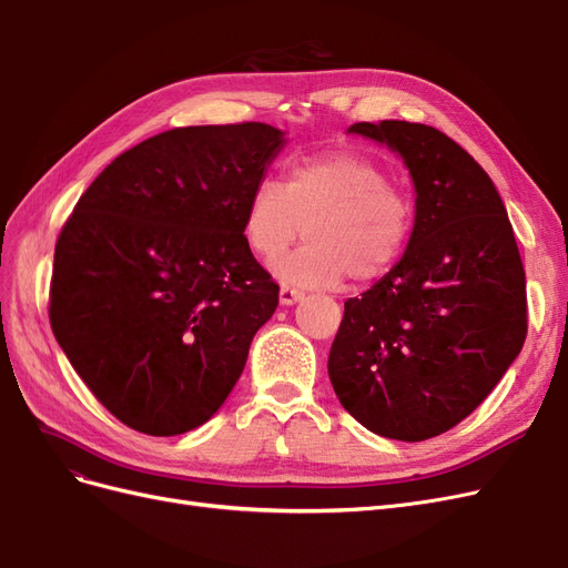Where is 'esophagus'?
<instances>
[{
	"instance_id": "34e87169",
	"label": "esophagus",
	"mask_w": 568,
	"mask_h": 568,
	"mask_svg": "<svg viewBox=\"0 0 568 568\" xmlns=\"http://www.w3.org/2000/svg\"><path fill=\"white\" fill-rule=\"evenodd\" d=\"M301 298H303V294H301V291H296V288H291V286H282L280 288V303L282 305H294Z\"/></svg>"
}]
</instances>
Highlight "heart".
Listing matches in <instances>:
<instances>
[{"label":"heart","mask_w":568,"mask_h":568,"mask_svg":"<svg viewBox=\"0 0 568 568\" xmlns=\"http://www.w3.org/2000/svg\"><path fill=\"white\" fill-rule=\"evenodd\" d=\"M307 244L280 257L274 274L307 288L382 277L415 232V205L384 170L357 153H322L298 161L286 182L263 178L244 213L248 248L272 261L303 234Z\"/></svg>","instance_id":"b5f03b06"}]
</instances>
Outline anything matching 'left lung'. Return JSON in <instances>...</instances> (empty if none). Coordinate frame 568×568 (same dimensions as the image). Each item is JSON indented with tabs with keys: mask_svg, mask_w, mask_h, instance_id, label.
Segmentation results:
<instances>
[{
	"mask_svg": "<svg viewBox=\"0 0 568 568\" xmlns=\"http://www.w3.org/2000/svg\"><path fill=\"white\" fill-rule=\"evenodd\" d=\"M348 134L403 159L415 232L400 261L346 301L326 367L359 424L417 443L469 417L521 353L526 274L493 180L448 134L405 120Z\"/></svg>",
	"mask_w": 568,
	"mask_h": 568,
	"instance_id": "obj_1",
	"label": "left lung"
}]
</instances>
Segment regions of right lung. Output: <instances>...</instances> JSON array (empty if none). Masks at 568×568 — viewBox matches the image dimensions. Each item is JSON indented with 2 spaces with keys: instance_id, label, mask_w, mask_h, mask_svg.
<instances>
[{
  "instance_id": "right-lung-1",
  "label": "right lung",
  "mask_w": 568,
  "mask_h": 568,
  "mask_svg": "<svg viewBox=\"0 0 568 568\" xmlns=\"http://www.w3.org/2000/svg\"><path fill=\"white\" fill-rule=\"evenodd\" d=\"M286 144L265 123L149 136L104 168L61 230L49 322L80 379L149 436L209 422L280 303L244 213Z\"/></svg>"
}]
</instances>
